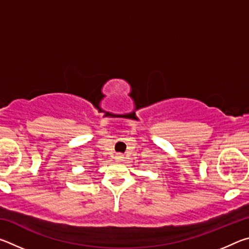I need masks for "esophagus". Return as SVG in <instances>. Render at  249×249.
Instances as JSON below:
<instances>
[{
    "label": "esophagus",
    "instance_id": "obj_1",
    "mask_svg": "<svg viewBox=\"0 0 249 249\" xmlns=\"http://www.w3.org/2000/svg\"><path fill=\"white\" fill-rule=\"evenodd\" d=\"M116 160H117V161H121V160H123V158H124V156L123 155H122V154H117L116 155Z\"/></svg>",
    "mask_w": 249,
    "mask_h": 249
}]
</instances>
